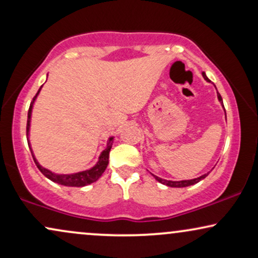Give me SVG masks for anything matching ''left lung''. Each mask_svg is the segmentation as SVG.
<instances>
[{
    "mask_svg": "<svg viewBox=\"0 0 258 258\" xmlns=\"http://www.w3.org/2000/svg\"><path fill=\"white\" fill-rule=\"evenodd\" d=\"M203 78L205 79L207 82H210V80H209V78H207V76H206L205 73H203ZM215 87H216V86H215ZM217 98H218V100H220V103L222 104V106H223V108H224L223 100H222L221 94L218 93V92H217ZM207 174H209V172L205 173V174H203V176L198 177V178H194V179H184V180H167V179L160 178V177L155 176V174H153V176L155 177V179L158 180V182L162 183V184H165V185H167V186H171V188H184V186H189V185L197 184L198 182H200L201 179H204V178H205V177H207Z\"/></svg>",
    "mask_w": 258,
    "mask_h": 258,
    "instance_id": "1",
    "label": "left lung"
}]
</instances>
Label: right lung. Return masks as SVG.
I'll return each mask as SVG.
<instances>
[{
    "label": "right lung",
    "mask_w": 258,
    "mask_h": 258,
    "mask_svg": "<svg viewBox=\"0 0 258 258\" xmlns=\"http://www.w3.org/2000/svg\"><path fill=\"white\" fill-rule=\"evenodd\" d=\"M41 88L42 86L40 87V90L37 91L36 96L34 97L32 102L30 103V108H29L28 111V123H26V138H28V144L29 148L31 150V155L34 158L35 164L38 170L42 172V174L47 177L48 179H51L52 182L58 183V184L65 185V186H85L91 184V183H94L96 180H98L102 176L103 172L105 171L106 166L109 164V152H110L111 146H112V142H114V137H109L108 142H106V148L100 153L98 161L97 164L94 165L93 167H91L90 170H85V171H80V172H75V173H68V174H59V173H54L52 172L51 170L48 168H44L43 166H41L40 162L37 161V159L35 158V154L32 152V148L30 144V141H29V135H30V123H31V114H32V108H34V103L36 100L38 93H40Z\"/></svg>",
    "instance_id": "1"
}]
</instances>
